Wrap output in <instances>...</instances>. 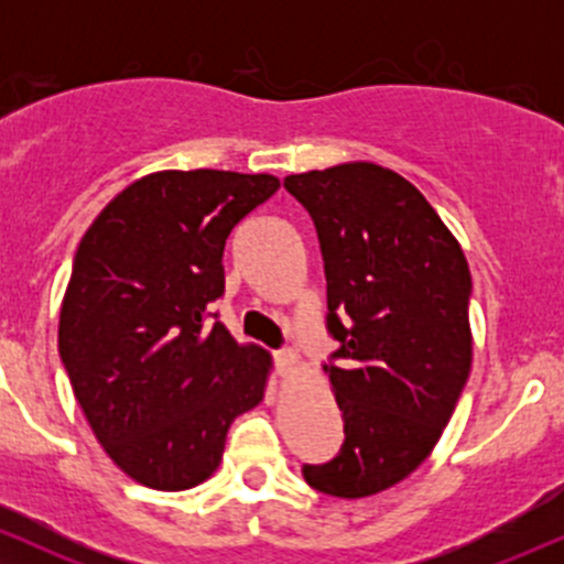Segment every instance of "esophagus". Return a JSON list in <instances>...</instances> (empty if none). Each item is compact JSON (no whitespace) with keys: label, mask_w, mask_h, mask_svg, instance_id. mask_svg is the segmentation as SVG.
Masks as SVG:
<instances>
[{"label":"esophagus","mask_w":564,"mask_h":564,"mask_svg":"<svg viewBox=\"0 0 564 564\" xmlns=\"http://www.w3.org/2000/svg\"><path fill=\"white\" fill-rule=\"evenodd\" d=\"M275 366L278 371L286 377V373H291L296 368V355L289 352V349H281V352H275Z\"/></svg>","instance_id":"obj_1"}]
</instances>
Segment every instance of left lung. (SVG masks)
<instances>
[{"mask_svg":"<svg viewBox=\"0 0 564 564\" xmlns=\"http://www.w3.org/2000/svg\"><path fill=\"white\" fill-rule=\"evenodd\" d=\"M283 187L318 232L339 341L323 371L345 419L339 453L302 475L326 496L381 494L430 456L469 379L467 257L430 200L371 161L289 174Z\"/></svg>","mask_w":564,"mask_h":564,"instance_id":"obj_1","label":"left lung"}]
</instances>
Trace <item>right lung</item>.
Instances as JSON below:
<instances>
[{
  "instance_id": "obj_1",
  "label": "right lung",
  "mask_w": 564,
  "mask_h": 564,
  "mask_svg": "<svg viewBox=\"0 0 564 564\" xmlns=\"http://www.w3.org/2000/svg\"><path fill=\"white\" fill-rule=\"evenodd\" d=\"M278 187L273 174L153 172L84 232L57 349L95 437L134 482H204L232 419L264 398L273 360L212 324V302L225 241Z\"/></svg>"
}]
</instances>
